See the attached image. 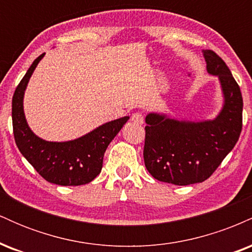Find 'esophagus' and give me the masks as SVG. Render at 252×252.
<instances>
[{
	"instance_id": "34e87169",
	"label": "esophagus",
	"mask_w": 252,
	"mask_h": 252,
	"mask_svg": "<svg viewBox=\"0 0 252 252\" xmlns=\"http://www.w3.org/2000/svg\"><path fill=\"white\" fill-rule=\"evenodd\" d=\"M131 121L134 123L143 124V115L140 114V112H135V114L131 115Z\"/></svg>"
}]
</instances>
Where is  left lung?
<instances>
[{
    "label": "left lung",
    "mask_w": 252,
    "mask_h": 252,
    "mask_svg": "<svg viewBox=\"0 0 252 252\" xmlns=\"http://www.w3.org/2000/svg\"><path fill=\"white\" fill-rule=\"evenodd\" d=\"M206 70L218 77L221 110L213 120L187 121L166 114L146 116L143 158L156 180L186 186L209 179L238 141L242 131L243 98L226 63L213 51L204 50Z\"/></svg>",
    "instance_id": "obj_1"
}]
</instances>
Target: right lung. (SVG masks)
Here are the masks:
<instances>
[{
	"label": "right lung",
	"mask_w": 252,
	"mask_h": 252,
	"mask_svg": "<svg viewBox=\"0 0 252 252\" xmlns=\"http://www.w3.org/2000/svg\"><path fill=\"white\" fill-rule=\"evenodd\" d=\"M45 53L34 60L14 92L11 118L15 143L26 160L46 181L60 186L89 184L99 174L106 148L129 116L104 123L86 135L65 142L40 138L28 126L24 111V97L34 70Z\"/></svg>",
	"instance_id": "right-lung-1"
}]
</instances>
